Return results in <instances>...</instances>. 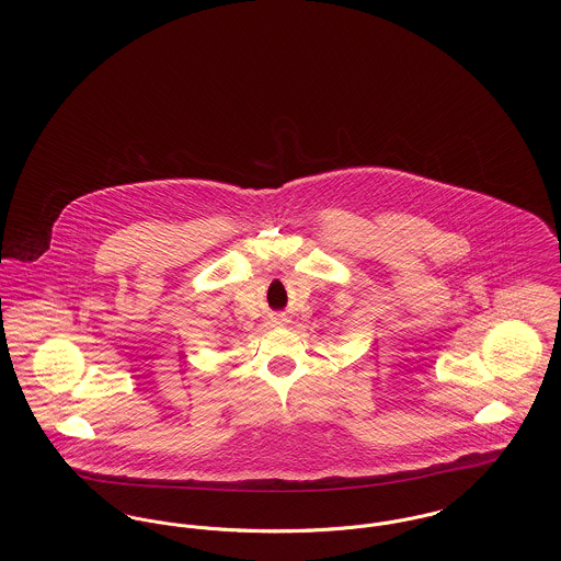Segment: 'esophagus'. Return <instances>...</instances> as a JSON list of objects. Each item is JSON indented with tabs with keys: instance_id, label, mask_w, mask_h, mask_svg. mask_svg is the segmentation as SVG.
I'll use <instances>...</instances> for the list:
<instances>
[{
	"instance_id": "34e87169",
	"label": "esophagus",
	"mask_w": 561,
	"mask_h": 561,
	"mask_svg": "<svg viewBox=\"0 0 561 561\" xmlns=\"http://www.w3.org/2000/svg\"><path fill=\"white\" fill-rule=\"evenodd\" d=\"M287 318H285V316H276V318H272V323H274V325H285V323H287Z\"/></svg>"
}]
</instances>
